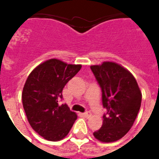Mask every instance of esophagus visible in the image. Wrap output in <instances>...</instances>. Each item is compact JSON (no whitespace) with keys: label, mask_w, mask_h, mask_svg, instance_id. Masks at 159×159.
Instances as JSON below:
<instances>
[{"label":"esophagus","mask_w":159,"mask_h":159,"mask_svg":"<svg viewBox=\"0 0 159 159\" xmlns=\"http://www.w3.org/2000/svg\"><path fill=\"white\" fill-rule=\"evenodd\" d=\"M83 116H84V117H89L90 116H91V112H90V111H86V112H84V113H83Z\"/></svg>","instance_id":"34e87169"}]
</instances>
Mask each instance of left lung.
Segmentation results:
<instances>
[{
	"instance_id": "8db88e82",
	"label": "left lung",
	"mask_w": 159,
	"mask_h": 159,
	"mask_svg": "<svg viewBox=\"0 0 159 159\" xmlns=\"http://www.w3.org/2000/svg\"><path fill=\"white\" fill-rule=\"evenodd\" d=\"M102 92V104L107 112L103 124L93 133L102 142H113L126 134L140 111L141 93L136 80L124 67L114 62L90 66Z\"/></svg>"
}]
</instances>
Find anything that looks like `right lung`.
<instances>
[{
	"label": "right lung",
	"instance_id": "add662e5",
	"mask_svg": "<svg viewBox=\"0 0 159 159\" xmlns=\"http://www.w3.org/2000/svg\"><path fill=\"white\" fill-rule=\"evenodd\" d=\"M81 68V65L51 59L36 67L26 80L23 107L30 126L46 140H62L77 118L67 105L59 106V102L64 87Z\"/></svg>",
	"mask_w": 159,
	"mask_h": 159
}]
</instances>
